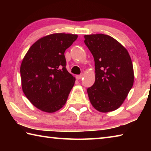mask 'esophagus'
Here are the masks:
<instances>
[{"label": "esophagus", "mask_w": 151, "mask_h": 151, "mask_svg": "<svg viewBox=\"0 0 151 151\" xmlns=\"http://www.w3.org/2000/svg\"><path fill=\"white\" fill-rule=\"evenodd\" d=\"M83 77V75H77L76 76V78L77 79V80H80Z\"/></svg>", "instance_id": "obj_1"}]
</instances>
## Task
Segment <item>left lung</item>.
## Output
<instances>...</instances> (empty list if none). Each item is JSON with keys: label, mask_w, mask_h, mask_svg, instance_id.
Wrapping results in <instances>:
<instances>
[{"label": "left lung", "mask_w": 151, "mask_h": 151, "mask_svg": "<svg viewBox=\"0 0 151 151\" xmlns=\"http://www.w3.org/2000/svg\"><path fill=\"white\" fill-rule=\"evenodd\" d=\"M84 38L95 66V82L87 89L89 100L99 112L115 111L124 103L134 83L131 57L111 36L96 34Z\"/></svg>", "instance_id": "1"}]
</instances>
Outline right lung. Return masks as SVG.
Listing matches in <instances>:
<instances>
[{
  "label": "right lung",
  "mask_w": 151,
  "mask_h": 151,
  "mask_svg": "<svg viewBox=\"0 0 151 151\" xmlns=\"http://www.w3.org/2000/svg\"><path fill=\"white\" fill-rule=\"evenodd\" d=\"M77 35L55 33L30 47L20 65L22 89L29 101L43 112H55L65 105L75 78L66 68L65 52Z\"/></svg>",
  "instance_id": "right-lung-1"
}]
</instances>
